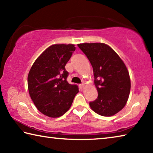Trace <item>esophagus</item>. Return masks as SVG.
Listing matches in <instances>:
<instances>
[{"label":"esophagus","instance_id":"34e87169","mask_svg":"<svg viewBox=\"0 0 153 153\" xmlns=\"http://www.w3.org/2000/svg\"><path fill=\"white\" fill-rule=\"evenodd\" d=\"M84 84H79V89H82L83 88H84Z\"/></svg>","mask_w":153,"mask_h":153}]
</instances>
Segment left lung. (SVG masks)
Returning <instances> with one entry per match:
<instances>
[{
	"label": "left lung",
	"instance_id": "left-lung-1",
	"mask_svg": "<svg viewBox=\"0 0 153 153\" xmlns=\"http://www.w3.org/2000/svg\"><path fill=\"white\" fill-rule=\"evenodd\" d=\"M91 63L98 97L90 102L95 113L105 117L115 115L125 107L130 92V78L125 64L104 43L77 45Z\"/></svg>",
	"mask_w": 153,
	"mask_h": 153
}]
</instances>
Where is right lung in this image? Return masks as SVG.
Segmentation results:
<instances>
[{
	"instance_id": "right-lung-1",
	"label": "right lung",
	"mask_w": 153,
	"mask_h": 153,
	"mask_svg": "<svg viewBox=\"0 0 153 153\" xmlns=\"http://www.w3.org/2000/svg\"><path fill=\"white\" fill-rule=\"evenodd\" d=\"M76 47L74 45H54L38 56L27 77L30 97L38 111L48 117L65 113L79 92L76 84L67 81L65 65Z\"/></svg>"
}]
</instances>
